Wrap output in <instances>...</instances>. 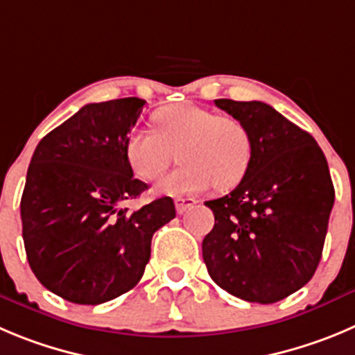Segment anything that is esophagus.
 Here are the masks:
<instances>
[{
	"instance_id": "34e87169",
	"label": "esophagus",
	"mask_w": 355,
	"mask_h": 355,
	"mask_svg": "<svg viewBox=\"0 0 355 355\" xmlns=\"http://www.w3.org/2000/svg\"><path fill=\"white\" fill-rule=\"evenodd\" d=\"M196 203L198 201L193 200V198H177V200H175V207H177L178 214H185L187 210L196 207Z\"/></svg>"
}]
</instances>
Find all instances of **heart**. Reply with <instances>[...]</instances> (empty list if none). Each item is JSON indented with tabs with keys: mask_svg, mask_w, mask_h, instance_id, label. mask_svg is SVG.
Masks as SVG:
<instances>
[{
	"mask_svg": "<svg viewBox=\"0 0 355 355\" xmlns=\"http://www.w3.org/2000/svg\"><path fill=\"white\" fill-rule=\"evenodd\" d=\"M155 129L140 128L129 135L125 154L131 168L145 180H155L170 162H182L159 184L173 196L201 194L215 184L231 189L240 184L252 161V135L234 117H220L196 105H173L154 114Z\"/></svg>",
	"mask_w": 355,
	"mask_h": 355,
	"instance_id": "obj_1",
	"label": "heart"
}]
</instances>
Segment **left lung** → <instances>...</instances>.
Here are the masks:
<instances>
[{"label": "left lung", "instance_id": "8db88e82", "mask_svg": "<svg viewBox=\"0 0 355 355\" xmlns=\"http://www.w3.org/2000/svg\"><path fill=\"white\" fill-rule=\"evenodd\" d=\"M252 135V161L234 191L207 201L203 240L211 280L233 296L270 304L308 284L322 257L334 187L322 150L263 101L215 99Z\"/></svg>", "mask_w": 355, "mask_h": 355}]
</instances>
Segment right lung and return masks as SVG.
<instances>
[{
    "label": "right lung",
    "mask_w": 355,
    "mask_h": 355,
    "mask_svg": "<svg viewBox=\"0 0 355 355\" xmlns=\"http://www.w3.org/2000/svg\"><path fill=\"white\" fill-rule=\"evenodd\" d=\"M145 99L89 103L43 137L21 200L22 238L43 287L77 304H101L140 282L155 231L175 218L173 200L129 211L147 184L125 154Z\"/></svg>",
    "instance_id": "add662e5"
}]
</instances>
